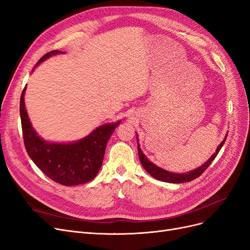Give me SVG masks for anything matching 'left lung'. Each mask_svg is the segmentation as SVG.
<instances>
[{
	"instance_id": "1",
	"label": "left lung",
	"mask_w": 250,
	"mask_h": 250,
	"mask_svg": "<svg viewBox=\"0 0 250 250\" xmlns=\"http://www.w3.org/2000/svg\"><path fill=\"white\" fill-rule=\"evenodd\" d=\"M228 135V134H227ZM227 139V136L225 137V139L222 141V143L219 145V147L216 148L214 153L211 155V157L205 162L204 165H202L201 167L193 169L192 171L189 172H185V173H176V172H170L167 171L164 168H161L157 166H155L153 162H151L144 154L142 150L140 148V145L138 144V153H139V158L141 164H142L143 167L149 172V175L152 176L153 178H155L156 180L162 181V182H167V183H176V184H181V183H185V182H191L193 180H195L196 178H198L199 176H201L203 171L208 168L211 162L214 160V158L218 155V153L220 152L221 148L223 147L225 141ZM138 141V138H137Z\"/></svg>"
}]
</instances>
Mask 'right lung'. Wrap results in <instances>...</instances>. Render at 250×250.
Instances as JSON below:
<instances>
[{
    "instance_id": "add662e5",
    "label": "right lung",
    "mask_w": 250,
    "mask_h": 250,
    "mask_svg": "<svg viewBox=\"0 0 250 250\" xmlns=\"http://www.w3.org/2000/svg\"><path fill=\"white\" fill-rule=\"evenodd\" d=\"M58 53L63 52L47 53L36 66ZM25 90L26 85L20 97V117L24 146L31 160L47 177L61 185L74 186L92 181L101 168L108 140L121 122L97 127L77 142L51 143L42 140L30 124L24 104Z\"/></svg>"
}]
</instances>
